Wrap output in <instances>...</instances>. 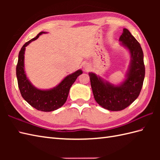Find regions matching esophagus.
<instances>
[{
  "label": "esophagus",
  "mask_w": 160,
  "mask_h": 160,
  "mask_svg": "<svg viewBox=\"0 0 160 160\" xmlns=\"http://www.w3.org/2000/svg\"><path fill=\"white\" fill-rule=\"evenodd\" d=\"M83 68H84V69L86 71H89L91 69V66L90 65L89 63H85L83 65Z\"/></svg>",
  "instance_id": "obj_1"
}]
</instances>
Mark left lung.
<instances>
[{
    "mask_svg": "<svg viewBox=\"0 0 160 160\" xmlns=\"http://www.w3.org/2000/svg\"><path fill=\"white\" fill-rule=\"evenodd\" d=\"M119 40L131 55V62L123 82L113 84L96 73H89L95 100L102 107L113 111L124 109L137 99L145 76L144 54L140 43L126 28L123 29Z\"/></svg>",
    "mask_w": 160,
    "mask_h": 160,
    "instance_id": "left-lung-1",
    "label": "left lung"
}]
</instances>
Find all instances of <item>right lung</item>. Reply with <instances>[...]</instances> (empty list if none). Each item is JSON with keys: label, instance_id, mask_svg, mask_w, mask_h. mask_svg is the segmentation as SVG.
Here are the masks:
<instances>
[{"label": "right lung", "instance_id": "add662e5", "mask_svg": "<svg viewBox=\"0 0 160 160\" xmlns=\"http://www.w3.org/2000/svg\"><path fill=\"white\" fill-rule=\"evenodd\" d=\"M47 32H41L35 38L27 42L20 49L18 54V63L16 66V77L18 87L22 97L26 102L36 109L45 112L55 111L61 107L67 101L71 87L77 78L82 73L81 69L68 75L55 87L50 89H39L35 87L27 77L25 71V47L33 40Z\"/></svg>", "mask_w": 160, "mask_h": 160}]
</instances>
